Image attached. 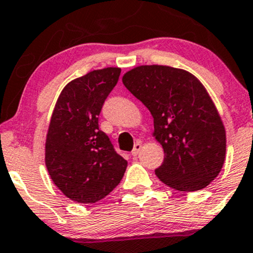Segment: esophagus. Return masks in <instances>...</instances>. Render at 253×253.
I'll list each match as a JSON object with an SVG mask.
<instances>
[{"label":"esophagus","mask_w":253,"mask_h":253,"mask_svg":"<svg viewBox=\"0 0 253 253\" xmlns=\"http://www.w3.org/2000/svg\"><path fill=\"white\" fill-rule=\"evenodd\" d=\"M140 151H141V144H140V142H136L134 146V148H132V151H131V156L136 157V156L140 153Z\"/></svg>","instance_id":"esophagus-1"}]
</instances>
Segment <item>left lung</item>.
<instances>
[{
	"label": "left lung",
	"mask_w": 253,
	"mask_h": 253,
	"mask_svg": "<svg viewBox=\"0 0 253 253\" xmlns=\"http://www.w3.org/2000/svg\"><path fill=\"white\" fill-rule=\"evenodd\" d=\"M122 80L153 117V136L165 151L158 179L185 192L210 185L225 161L226 136L201 82L186 70L158 64L136 67Z\"/></svg>",
	"instance_id": "obj_1"
}]
</instances>
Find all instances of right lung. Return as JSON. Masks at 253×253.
<instances>
[{"instance_id":"1","label":"right lung","mask_w":253,"mask_h":253,"mask_svg":"<svg viewBox=\"0 0 253 253\" xmlns=\"http://www.w3.org/2000/svg\"><path fill=\"white\" fill-rule=\"evenodd\" d=\"M121 68L92 70L64 86L49 121L45 163L53 184L72 201L95 204L123 178L127 162L98 129L105 100Z\"/></svg>"}]
</instances>
